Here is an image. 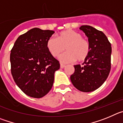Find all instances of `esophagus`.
I'll return each instance as SVG.
<instances>
[{
    "label": "esophagus",
    "mask_w": 123,
    "mask_h": 123,
    "mask_svg": "<svg viewBox=\"0 0 123 123\" xmlns=\"http://www.w3.org/2000/svg\"><path fill=\"white\" fill-rule=\"evenodd\" d=\"M65 67H66V66H65V65H63V64H62V63L60 64V68H65Z\"/></svg>",
    "instance_id": "obj_1"
}]
</instances>
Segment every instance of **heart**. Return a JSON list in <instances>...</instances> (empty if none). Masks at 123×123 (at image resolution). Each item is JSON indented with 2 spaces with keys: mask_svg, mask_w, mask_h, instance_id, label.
Wrapping results in <instances>:
<instances>
[{
  "mask_svg": "<svg viewBox=\"0 0 123 123\" xmlns=\"http://www.w3.org/2000/svg\"><path fill=\"white\" fill-rule=\"evenodd\" d=\"M67 52L62 54L58 60L63 63L84 60L87 57L91 50L90 44L82 35L73 30L62 31L57 38L50 37L47 42V48L50 54L56 57L65 49Z\"/></svg>",
  "mask_w": 123,
  "mask_h": 123,
  "instance_id": "heart-1",
  "label": "heart"
}]
</instances>
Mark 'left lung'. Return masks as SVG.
I'll return each mask as SVG.
<instances>
[{
  "label": "left lung",
  "instance_id": "obj_1",
  "mask_svg": "<svg viewBox=\"0 0 123 123\" xmlns=\"http://www.w3.org/2000/svg\"><path fill=\"white\" fill-rule=\"evenodd\" d=\"M79 29L88 37L91 50L83 66L74 65V72L70 79L79 91L92 92L99 88L109 75L111 47L108 38L102 31L88 25L81 26Z\"/></svg>",
  "mask_w": 123,
  "mask_h": 123
}]
</instances>
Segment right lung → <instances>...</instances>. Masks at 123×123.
I'll return each mask as SVG.
<instances>
[{"label": "right lung", "instance_id": "right-lung-1", "mask_svg": "<svg viewBox=\"0 0 123 123\" xmlns=\"http://www.w3.org/2000/svg\"><path fill=\"white\" fill-rule=\"evenodd\" d=\"M54 31L34 28L19 36L10 54L11 72L15 83L27 95L41 98L52 89L60 63L47 48Z\"/></svg>", "mask_w": 123, "mask_h": 123}]
</instances>
